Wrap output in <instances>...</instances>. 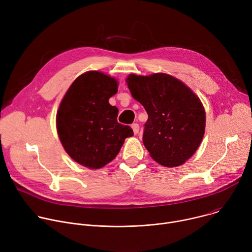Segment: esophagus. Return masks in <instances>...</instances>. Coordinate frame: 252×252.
<instances>
[{
  "instance_id": "obj_1",
  "label": "esophagus",
  "mask_w": 252,
  "mask_h": 252,
  "mask_svg": "<svg viewBox=\"0 0 252 252\" xmlns=\"http://www.w3.org/2000/svg\"><path fill=\"white\" fill-rule=\"evenodd\" d=\"M131 127H132V129H133L134 134H137L138 131H139V126H138L137 124H132V125H131Z\"/></svg>"
}]
</instances>
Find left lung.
Returning a JSON list of instances; mask_svg holds the SVG:
<instances>
[{
  "label": "left lung",
  "instance_id": "1",
  "mask_svg": "<svg viewBox=\"0 0 252 252\" xmlns=\"http://www.w3.org/2000/svg\"><path fill=\"white\" fill-rule=\"evenodd\" d=\"M126 82L149 115L142 141L152 158L167 167L183 165L196 152L205 131L199 97L184 82L164 73L130 74Z\"/></svg>",
  "mask_w": 252,
  "mask_h": 252
}]
</instances>
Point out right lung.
<instances>
[{
  "instance_id": "1",
  "label": "right lung",
  "mask_w": 252,
  "mask_h": 252,
  "mask_svg": "<svg viewBox=\"0 0 252 252\" xmlns=\"http://www.w3.org/2000/svg\"><path fill=\"white\" fill-rule=\"evenodd\" d=\"M115 77L89 70L69 86L57 112L59 138L65 153L91 169L103 167L120 153L130 126L118 123L119 110L109 99L118 93Z\"/></svg>"
}]
</instances>
